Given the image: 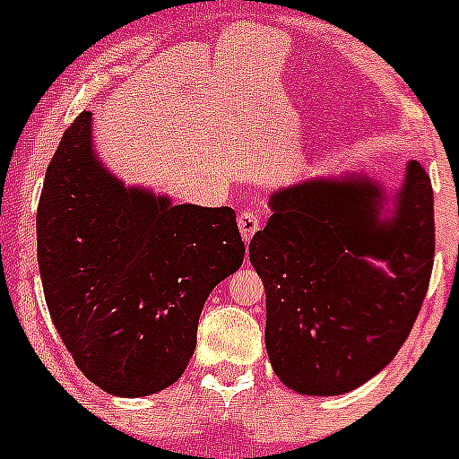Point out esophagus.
<instances>
[{
  "instance_id": "obj_1",
  "label": "esophagus",
  "mask_w": 459,
  "mask_h": 459,
  "mask_svg": "<svg viewBox=\"0 0 459 459\" xmlns=\"http://www.w3.org/2000/svg\"><path fill=\"white\" fill-rule=\"evenodd\" d=\"M259 224H262V220H259L257 212H253V211H244L242 215L238 217V226H239V233H242L244 242H248V239L257 233Z\"/></svg>"
}]
</instances>
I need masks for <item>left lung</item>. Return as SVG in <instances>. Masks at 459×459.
<instances>
[{"label":"left lung","mask_w":459,"mask_h":459,"mask_svg":"<svg viewBox=\"0 0 459 459\" xmlns=\"http://www.w3.org/2000/svg\"><path fill=\"white\" fill-rule=\"evenodd\" d=\"M248 255L266 290L273 371L299 395H342L377 375L409 337L435 255L433 188L409 161L397 188L319 175L268 197Z\"/></svg>","instance_id":"obj_1"}]
</instances>
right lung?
<instances>
[{
    "label": "right lung",
    "instance_id": "obj_1",
    "mask_svg": "<svg viewBox=\"0 0 459 459\" xmlns=\"http://www.w3.org/2000/svg\"><path fill=\"white\" fill-rule=\"evenodd\" d=\"M244 262L235 211L173 204L101 164L84 110L64 133L37 208L46 307L80 371L143 397L178 382L211 290Z\"/></svg>",
    "mask_w": 459,
    "mask_h": 459
}]
</instances>
